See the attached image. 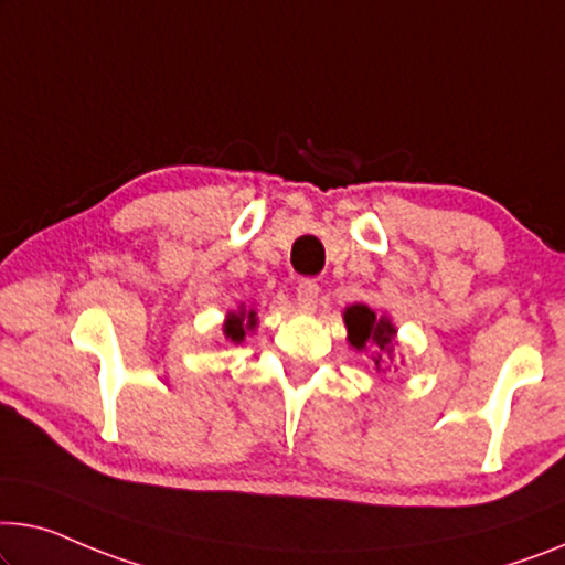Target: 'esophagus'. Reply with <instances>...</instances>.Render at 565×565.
I'll list each match as a JSON object with an SVG mask.
<instances>
[{
    "label": "esophagus",
    "mask_w": 565,
    "mask_h": 565,
    "mask_svg": "<svg viewBox=\"0 0 565 565\" xmlns=\"http://www.w3.org/2000/svg\"><path fill=\"white\" fill-rule=\"evenodd\" d=\"M319 301V284L317 281H301L297 286V305L301 311H315Z\"/></svg>",
    "instance_id": "obj_1"
}]
</instances>
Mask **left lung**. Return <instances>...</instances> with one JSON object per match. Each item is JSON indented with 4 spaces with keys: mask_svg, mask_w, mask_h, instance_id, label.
Segmentation results:
<instances>
[{
    "mask_svg": "<svg viewBox=\"0 0 565 565\" xmlns=\"http://www.w3.org/2000/svg\"><path fill=\"white\" fill-rule=\"evenodd\" d=\"M344 330H348V342L355 352H370V360L375 363L377 373H391L398 370L393 363V348L398 327L393 324L388 315H377L367 305H350L342 311Z\"/></svg>",
    "mask_w": 565,
    "mask_h": 565,
    "instance_id": "left-lung-1",
    "label": "left lung"
}]
</instances>
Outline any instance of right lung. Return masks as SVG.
I'll use <instances>...</instances> for the list:
<instances>
[{
  "instance_id": "add662e5",
  "label": "right lung",
  "mask_w": 565,
  "mask_h": 565,
  "mask_svg": "<svg viewBox=\"0 0 565 565\" xmlns=\"http://www.w3.org/2000/svg\"><path fill=\"white\" fill-rule=\"evenodd\" d=\"M256 327H258L256 309L254 307H246L241 301L238 309H231L228 315H225L223 334H225V340H228V342L241 344L243 340H246L248 332H256Z\"/></svg>"
}]
</instances>
